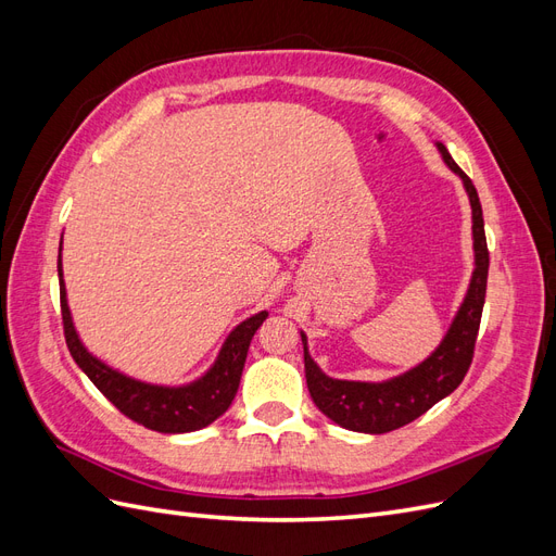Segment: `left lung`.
I'll return each mask as SVG.
<instances>
[{"label":"left lung","mask_w":556,"mask_h":556,"mask_svg":"<svg viewBox=\"0 0 556 556\" xmlns=\"http://www.w3.org/2000/svg\"><path fill=\"white\" fill-rule=\"evenodd\" d=\"M450 169L464 180V188L473 208V248H476V268L470 278L464 304L454 317L443 343L435 348L433 355L419 366L410 368L408 374L392 378L387 382H355V380H333L319 371L311 359L304 341V366L311 399L336 425L362 431V433H387L399 427L410 425L413 419L425 415L441 399L452 394L462 384L470 362H473L476 339L480 329V317L486 292V274H490V250L484 239L482 206L476 185L459 169L447 153L443 143H435Z\"/></svg>","instance_id":"left-lung-1"}]
</instances>
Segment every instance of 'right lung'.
Listing matches in <instances>:
<instances>
[{"instance_id": "1", "label": "right lung", "mask_w": 556, "mask_h": 556, "mask_svg": "<svg viewBox=\"0 0 556 556\" xmlns=\"http://www.w3.org/2000/svg\"><path fill=\"white\" fill-rule=\"evenodd\" d=\"M58 276L66 348H70L74 362L83 368V374L94 382L97 390L102 392L123 415L134 419L137 425H143L146 429H153L160 433H185L208 427L231 406L241 382L250 341L266 319V311L248 317L245 323H241L229 333L220 355H217L206 376H201L199 380L182 387L148 384L113 371L111 366L90 355L86 345L80 343L72 323V313L70 304H66V290L62 280V260H58Z\"/></svg>"}]
</instances>
